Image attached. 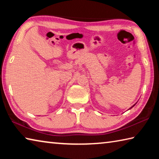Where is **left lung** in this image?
<instances>
[{
  "label": "left lung",
  "mask_w": 159,
  "mask_h": 159,
  "mask_svg": "<svg viewBox=\"0 0 159 159\" xmlns=\"http://www.w3.org/2000/svg\"><path fill=\"white\" fill-rule=\"evenodd\" d=\"M134 105H135V104H134V105H133V106H132V107H130V109H131V108H133V107H134Z\"/></svg>",
  "instance_id": "left-lung-1"
}]
</instances>
